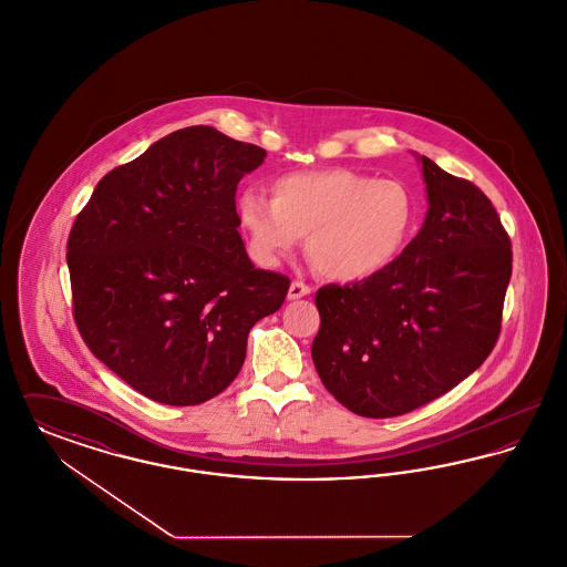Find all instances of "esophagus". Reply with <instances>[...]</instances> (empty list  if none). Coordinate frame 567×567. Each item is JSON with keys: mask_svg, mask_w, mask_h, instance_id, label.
I'll return each mask as SVG.
<instances>
[{"mask_svg": "<svg viewBox=\"0 0 567 567\" xmlns=\"http://www.w3.org/2000/svg\"><path fill=\"white\" fill-rule=\"evenodd\" d=\"M312 293V289L306 285V282H301V280H293L291 282V287H289V293L287 297L289 299H301V297L310 296Z\"/></svg>", "mask_w": 567, "mask_h": 567, "instance_id": "obj_1", "label": "esophagus"}]
</instances>
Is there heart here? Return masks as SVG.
I'll list each match as a JSON object with an SVG mask.
<instances>
[{
  "instance_id": "obj_1",
  "label": "heart",
  "mask_w": 567,
  "mask_h": 567,
  "mask_svg": "<svg viewBox=\"0 0 567 567\" xmlns=\"http://www.w3.org/2000/svg\"><path fill=\"white\" fill-rule=\"evenodd\" d=\"M270 190L271 199L246 189L236 202L252 257L276 266L308 235L310 261L331 280H363L389 268L416 220L404 183L349 167L287 174Z\"/></svg>"
}]
</instances>
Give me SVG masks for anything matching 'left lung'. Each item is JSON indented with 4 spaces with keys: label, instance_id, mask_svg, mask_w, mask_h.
Wrapping results in <instances>:
<instances>
[{
    "label": "left lung",
    "instance_id": "8db88e82",
    "mask_svg": "<svg viewBox=\"0 0 567 567\" xmlns=\"http://www.w3.org/2000/svg\"><path fill=\"white\" fill-rule=\"evenodd\" d=\"M421 231L382 271L317 291L312 361L351 412L389 419L430 404L493 351L513 276V246L491 199L430 157Z\"/></svg>",
    "mask_w": 567,
    "mask_h": 567
}]
</instances>
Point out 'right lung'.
<instances>
[{"instance_id":"obj_1","label":"right lung","mask_w":567,"mask_h":567,"mask_svg":"<svg viewBox=\"0 0 567 567\" xmlns=\"http://www.w3.org/2000/svg\"><path fill=\"white\" fill-rule=\"evenodd\" d=\"M264 159L215 127H185L109 172L74 220L82 340L148 400L195 405L225 391L250 327L287 297L291 280L255 268L238 231V183Z\"/></svg>"}]
</instances>
